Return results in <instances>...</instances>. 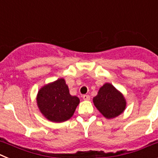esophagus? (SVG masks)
<instances>
[{"label":"esophagus","mask_w":158,"mask_h":158,"mask_svg":"<svg viewBox=\"0 0 158 158\" xmlns=\"http://www.w3.org/2000/svg\"><path fill=\"white\" fill-rule=\"evenodd\" d=\"M83 98L84 100H90V95H88V94H83Z\"/></svg>","instance_id":"34e87169"}]
</instances>
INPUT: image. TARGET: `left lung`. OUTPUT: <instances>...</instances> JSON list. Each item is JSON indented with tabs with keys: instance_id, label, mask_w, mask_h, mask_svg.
<instances>
[{
	"instance_id": "left-lung-1",
	"label": "left lung",
	"mask_w": 158,
	"mask_h": 158,
	"mask_svg": "<svg viewBox=\"0 0 158 158\" xmlns=\"http://www.w3.org/2000/svg\"><path fill=\"white\" fill-rule=\"evenodd\" d=\"M94 106L106 118L117 117L124 111L126 101L123 95L113 85L105 83L93 98Z\"/></svg>"
}]
</instances>
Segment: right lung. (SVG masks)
<instances>
[{
  "mask_svg": "<svg viewBox=\"0 0 158 158\" xmlns=\"http://www.w3.org/2000/svg\"><path fill=\"white\" fill-rule=\"evenodd\" d=\"M40 110L47 118L55 123L68 120L79 103V98L71 96L64 79H59L39 90L37 95Z\"/></svg>",
  "mask_w": 158,
  "mask_h": 158,
  "instance_id": "1",
  "label": "right lung"
}]
</instances>
